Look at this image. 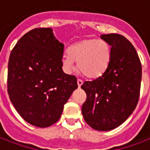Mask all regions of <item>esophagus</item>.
I'll return each instance as SVG.
<instances>
[{
	"mask_svg": "<svg viewBox=\"0 0 150 150\" xmlns=\"http://www.w3.org/2000/svg\"><path fill=\"white\" fill-rule=\"evenodd\" d=\"M78 86L80 88L81 86H82V84H83V80H81V79H78Z\"/></svg>",
	"mask_w": 150,
	"mask_h": 150,
	"instance_id": "34e87169",
	"label": "esophagus"
}]
</instances>
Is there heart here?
Returning a JSON list of instances; mask_svg holds the SVG:
<instances>
[{
	"label": "heart",
	"instance_id": "heart-1",
	"mask_svg": "<svg viewBox=\"0 0 150 150\" xmlns=\"http://www.w3.org/2000/svg\"><path fill=\"white\" fill-rule=\"evenodd\" d=\"M69 54L62 56V66L66 72L71 73L75 69L74 61L78 62L81 72L88 78H98L108 68L112 51L110 45L102 39H84L68 49Z\"/></svg>",
	"mask_w": 150,
	"mask_h": 150
}]
</instances>
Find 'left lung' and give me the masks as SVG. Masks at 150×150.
I'll return each instance as SVG.
<instances>
[{
    "mask_svg": "<svg viewBox=\"0 0 150 150\" xmlns=\"http://www.w3.org/2000/svg\"><path fill=\"white\" fill-rule=\"evenodd\" d=\"M101 38L111 46V63L102 76L81 86L87 95L82 114L91 128L107 132L123 124L136 108L142 66L133 45L125 37L103 34Z\"/></svg>",
    "mask_w": 150,
    "mask_h": 150,
    "instance_id": "left-lung-1",
    "label": "left lung"
}]
</instances>
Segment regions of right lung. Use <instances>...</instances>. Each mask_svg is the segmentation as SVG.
<instances>
[{
  "mask_svg": "<svg viewBox=\"0 0 150 150\" xmlns=\"http://www.w3.org/2000/svg\"><path fill=\"white\" fill-rule=\"evenodd\" d=\"M64 44L51 28H37L18 40L8 61L7 91L17 112L29 124L44 128L59 120L72 92L75 76L62 70Z\"/></svg>",
  "mask_w": 150,
  "mask_h": 150,
  "instance_id": "obj_1",
  "label": "right lung"
}]
</instances>
